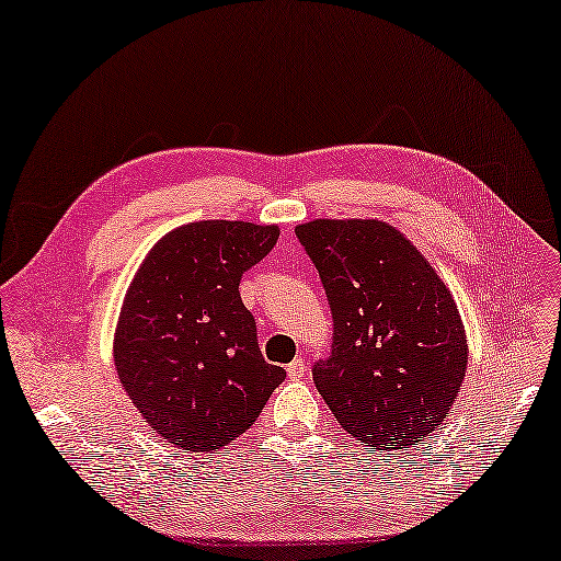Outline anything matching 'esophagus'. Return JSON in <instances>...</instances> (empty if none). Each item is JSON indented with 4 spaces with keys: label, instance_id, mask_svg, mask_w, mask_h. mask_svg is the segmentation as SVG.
Masks as SVG:
<instances>
[{
    "label": "esophagus",
    "instance_id": "esophagus-1",
    "mask_svg": "<svg viewBox=\"0 0 561 561\" xmlns=\"http://www.w3.org/2000/svg\"><path fill=\"white\" fill-rule=\"evenodd\" d=\"M305 374H307L305 359H302V357H295V359L288 364V376H290L293 380H297V378H302Z\"/></svg>",
    "mask_w": 561,
    "mask_h": 561
}]
</instances>
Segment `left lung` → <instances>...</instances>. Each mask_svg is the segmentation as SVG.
Returning a JSON list of instances; mask_svg holds the SVG:
<instances>
[{
  "label": "left lung",
  "instance_id": "1",
  "mask_svg": "<svg viewBox=\"0 0 561 561\" xmlns=\"http://www.w3.org/2000/svg\"><path fill=\"white\" fill-rule=\"evenodd\" d=\"M333 313L331 357L313 383L350 435L402 449L453 409L469 347L438 273L400 230L376 218H317L295 228Z\"/></svg>",
  "mask_w": 561,
  "mask_h": 561
}]
</instances>
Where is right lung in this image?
<instances>
[{
  "label": "right lung",
  "mask_w": 561,
  "mask_h": 561,
  "mask_svg": "<svg viewBox=\"0 0 561 561\" xmlns=\"http://www.w3.org/2000/svg\"><path fill=\"white\" fill-rule=\"evenodd\" d=\"M278 226L197 221L163 236L135 273L114 335L123 390L163 443L221 449L262 414L285 368L266 364L240 278Z\"/></svg>",
  "instance_id": "right-lung-1"
}]
</instances>
